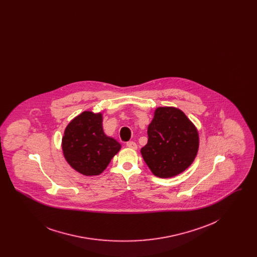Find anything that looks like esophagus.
Masks as SVG:
<instances>
[{
    "label": "esophagus",
    "instance_id": "esophagus-1",
    "mask_svg": "<svg viewBox=\"0 0 257 257\" xmlns=\"http://www.w3.org/2000/svg\"><path fill=\"white\" fill-rule=\"evenodd\" d=\"M126 146L129 147V148H132V149H137L138 148V146H137V144L134 143V142H128L127 144H126Z\"/></svg>",
    "mask_w": 257,
    "mask_h": 257
}]
</instances>
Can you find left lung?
<instances>
[{
	"instance_id": "1",
	"label": "left lung",
	"mask_w": 257,
	"mask_h": 257,
	"mask_svg": "<svg viewBox=\"0 0 257 257\" xmlns=\"http://www.w3.org/2000/svg\"><path fill=\"white\" fill-rule=\"evenodd\" d=\"M147 135L148 142L141 153L155 176L174 177L196 159L199 135L182 110L175 107H158L148 125Z\"/></svg>"
}]
</instances>
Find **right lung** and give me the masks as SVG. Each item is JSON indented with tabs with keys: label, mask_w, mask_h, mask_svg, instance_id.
Segmentation results:
<instances>
[{
	"label": "right lung",
	"mask_w": 257,
	"mask_h": 257,
	"mask_svg": "<svg viewBox=\"0 0 257 257\" xmlns=\"http://www.w3.org/2000/svg\"><path fill=\"white\" fill-rule=\"evenodd\" d=\"M61 148L72 169L83 175L94 176L106 170L121 145L104 133L101 112L85 110L66 126Z\"/></svg>",
	"instance_id": "obj_1"
}]
</instances>
